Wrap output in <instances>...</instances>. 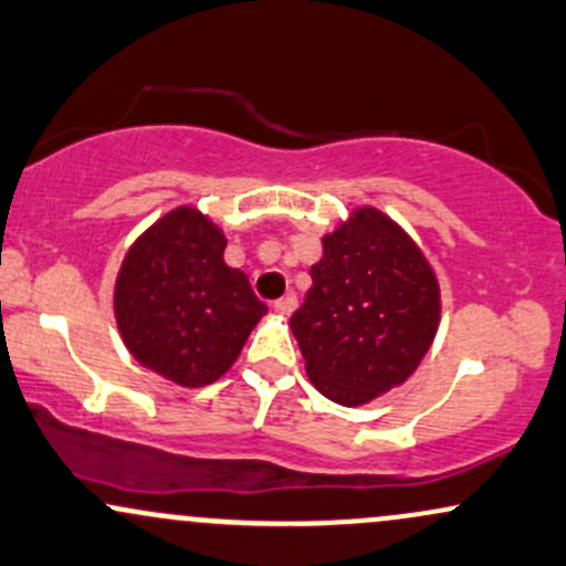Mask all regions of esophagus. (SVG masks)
Segmentation results:
<instances>
[{"instance_id":"esophagus-1","label":"esophagus","mask_w":566,"mask_h":566,"mask_svg":"<svg viewBox=\"0 0 566 566\" xmlns=\"http://www.w3.org/2000/svg\"><path fill=\"white\" fill-rule=\"evenodd\" d=\"M295 308H297V297L295 295H284V297H279V301H274V311H276V314H282V316H290Z\"/></svg>"}]
</instances>
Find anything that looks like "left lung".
Returning a JSON list of instances; mask_svg holds the SVG:
<instances>
[{
  "mask_svg": "<svg viewBox=\"0 0 566 566\" xmlns=\"http://www.w3.org/2000/svg\"><path fill=\"white\" fill-rule=\"evenodd\" d=\"M322 244L290 327L311 382L337 405L359 407L418 369L439 327V282L418 244L373 207Z\"/></svg>",
  "mask_w": 566,
  "mask_h": 566,
  "instance_id": "obj_1",
  "label": "left lung"
}]
</instances>
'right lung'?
<instances>
[{
	"label": "right lung",
	"mask_w": 566,
	"mask_h": 566,
	"mask_svg": "<svg viewBox=\"0 0 566 566\" xmlns=\"http://www.w3.org/2000/svg\"><path fill=\"white\" fill-rule=\"evenodd\" d=\"M226 237L193 207L159 218L129 247L114 314L129 354L186 388L216 382L237 361L265 303L223 261Z\"/></svg>",
	"instance_id": "obj_1"
}]
</instances>
